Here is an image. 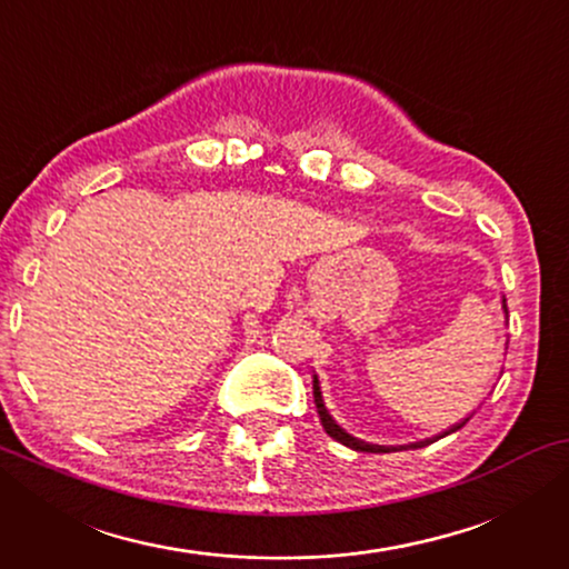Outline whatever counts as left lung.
Listing matches in <instances>:
<instances>
[{
    "instance_id": "left-lung-1",
    "label": "left lung",
    "mask_w": 569,
    "mask_h": 569,
    "mask_svg": "<svg viewBox=\"0 0 569 569\" xmlns=\"http://www.w3.org/2000/svg\"><path fill=\"white\" fill-rule=\"evenodd\" d=\"M502 308H505V313H508V306H505V300H502ZM313 399H316V409H318V417H321V425H323L326 435H331V438H333V440H339L341 446H347V448H352V450H360V453H391V450H396V448L372 446V442L357 440V438H352V435H349V432L341 430V427H339L337 422H333V417L329 415V409H326L323 396H321V386H318V378H313ZM466 422H469V417H466L463 422H458V425L450 427L448 432L461 430V427H463ZM448 432H446V435H448ZM425 442H430V440H425ZM425 442H415V446H409V448H422ZM401 448H403V446H401Z\"/></svg>"
}]
</instances>
